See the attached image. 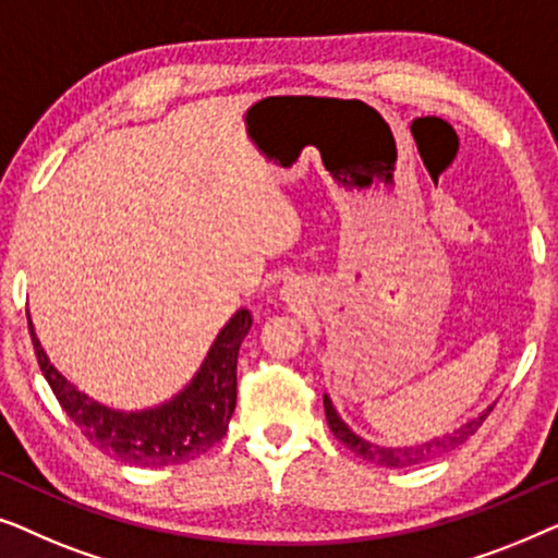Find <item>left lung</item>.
<instances>
[{"mask_svg": "<svg viewBox=\"0 0 558 558\" xmlns=\"http://www.w3.org/2000/svg\"><path fill=\"white\" fill-rule=\"evenodd\" d=\"M325 416H327V424H330V429L335 437H338L342 445H345L350 452H355L357 457H363L365 462H373V464H380V468H414V464H424V462H432L437 460V457L452 452L460 445H464L472 434H475L483 422L490 414L493 407H487L483 414L470 418L468 424H462L460 429H454L452 434H445V437H434L429 441H422V445H411V447H380V445H373V441L357 437V434L350 429V426L342 422L338 416V411H335L330 396L325 393Z\"/></svg>", "mask_w": 558, "mask_h": 558, "instance_id": "left-lung-1", "label": "left lung"}]
</instances>
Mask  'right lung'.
I'll return each mask as SVG.
<instances>
[{
	"label": "right lung",
	"mask_w": 558,
	"mask_h": 558,
	"mask_svg": "<svg viewBox=\"0 0 558 558\" xmlns=\"http://www.w3.org/2000/svg\"><path fill=\"white\" fill-rule=\"evenodd\" d=\"M251 323L254 319L248 310L235 312L213 340L201 371L170 401L142 411H121L104 407L101 401L78 391L50 363L27 315L37 363L65 414L98 449L140 468L190 462L223 439L235 409L239 348L251 330Z\"/></svg>",
	"instance_id": "1"
}]
</instances>
